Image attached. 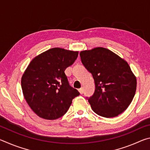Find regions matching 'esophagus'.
<instances>
[{"mask_svg": "<svg viewBox=\"0 0 150 150\" xmlns=\"http://www.w3.org/2000/svg\"><path fill=\"white\" fill-rule=\"evenodd\" d=\"M78 91H79V92L81 94H83V87L79 88Z\"/></svg>", "mask_w": 150, "mask_h": 150, "instance_id": "34e87169", "label": "esophagus"}]
</instances>
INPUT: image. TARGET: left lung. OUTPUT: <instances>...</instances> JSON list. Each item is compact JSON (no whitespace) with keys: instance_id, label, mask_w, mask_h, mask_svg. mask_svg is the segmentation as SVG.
<instances>
[{"instance_id":"1","label":"left lung","mask_w":150,"mask_h":150,"mask_svg":"<svg viewBox=\"0 0 150 150\" xmlns=\"http://www.w3.org/2000/svg\"><path fill=\"white\" fill-rule=\"evenodd\" d=\"M79 55L95 81V93L88 99L93 110L105 118L115 117L126 110L133 100L137 85L128 63L102 47L82 51Z\"/></svg>"}]
</instances>
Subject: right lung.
Here are the masks:
<instances>
[{
    "mask_svg": "<svg viewBox=\"0 0 150 150\" xmlns=\"http://www.w3.org/2000/svg\"><path fill=\"white\" fill-rule=\"evenodd\" d=\"M78 52L54 47L37 55L21 79L22 93L32 110L46 120L62 117L79 93L71 87L65 70L71 65Z\"/></svg>",
    "mask_w": 150,
    "mask_h": 150,
    "instance_id": "add662e5",
    "label": "right lung"
}]
</instances>
